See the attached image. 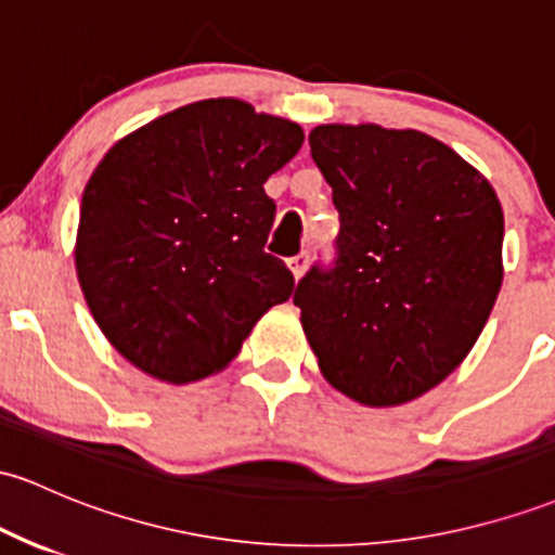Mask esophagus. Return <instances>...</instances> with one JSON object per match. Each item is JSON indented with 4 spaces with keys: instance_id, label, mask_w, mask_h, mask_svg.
Here are the masks:
<instances>
[{
    "instance_id": "esophagus-1",
    "label": "esophagus",
    "mask_w": 555,
    "mask_h": 555,
    "mask_svg": "<svg viewBox=\"0 0 555 555\" xmlns=\"http://www.w3.org/2000/svg\"><path fill=\"white\" fill-rule=\"evenodd\" d=\"M289 271H292V276L300 279L302 273L308 271V255L300 253V255H295V258H289Z\"/></svg>"
}]
</instances>
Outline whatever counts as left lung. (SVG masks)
I'll list each match as a JSON object with an SVG mask.
<instances>
[{
	"label": "left lung",
	"instance_id": "obj_1",
	"mask_svg": "<svg viewBox=\"0 0 555 555\" xmlns=\"http://www.w3.org/2000/svg\"><path fill=\"white\" fill-rule=\"evenodd\" d=\"M310 155L339 210L334 271L295 289L324 379L366 408L422 398L464 363L503 284L495 189L440 139L324 124Z\"/></svg>",
	"mask_w": 555,
	"mask_h": 555
}]
</instances>
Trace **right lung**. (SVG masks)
Returning a JSON list of instances; mask_svg holds the SVG:
<instances>
[{
    "label": "right lung",
    "mask_w": 555,
    "mask_h": 555,
    "mask_svg": "<svg viewBox=\"0 0 555 555\" xmlns=\"http://www.w3.org/2000/svg\"><path fill=\"white\" fill-rule=\"evenodd\" d=\"M302 133L234 96L160 115L107 150L87 181L76 273L107 343L166 385L229 366L295 279L263 245V184Z\"/></svg>",
    "instance_id": "add662e5"
}]
</instances>
